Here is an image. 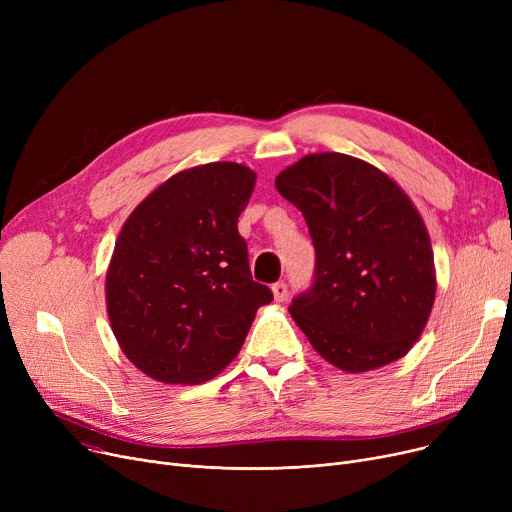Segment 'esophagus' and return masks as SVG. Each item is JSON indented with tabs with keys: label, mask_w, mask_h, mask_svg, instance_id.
Listing matches in <instances>:
<instances>
[{
	"label": "esophagus",
	"mask_w": 512,
	"mask_h": 512,
	"mask_svg": "<svg viewBox=\"0 0 512 512\" xmlns=\"http://www.w3.org/2000/svg\"><path fill=\"white\" fill-rule=\"evenodd\" d=\"M272 292H274V299H276L278 303H282V301H286V297H288V286H286L284 282H276V284L272 286Z\"/></svg>",
	"instance_id": "1"
}]
</instances>
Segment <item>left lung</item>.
I'll list each match as a JSON object with an SVG mask.
<instances>
[{
  "mask_svg": "<svg viewBox=\"0 0 512 512\" xmlns=\"http://www.w3.org/2000/svg\"><path fill=\"white\" fill-rule=\"evenodd\" d=\"M315 247L307 292L288 307L315 351L363 373L405 357L436 299L432 242L407 193L344 153H311L276 178Z\"/></svg>",
  "mask_w": 512,
  "mask_h": 512,
  "instance_id": "1",
  "label": "left lung"
}]
</instances>
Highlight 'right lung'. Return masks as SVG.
<instances>
[{
  "label": "right lung",
  "instance_id": "1",
  "mask_svg": "<svg viewBox=\"0 0 512 512\" xmlns=\"http://www.w3.org/2000/svg\"><path fill=\"white\" fill-rule=\"evenodd\" d=\"M255 172L234 161L188 168L137 205L105 276L114 336L134 367L164 384H201L238 355L255 313L274 301L255 282L238 215Z\"/></svg>",
  "mask_w": 512,
  "mask_h": 512
}]
</instances>
